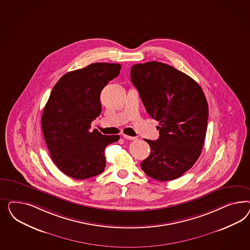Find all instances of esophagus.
Listing matches in <instances>:
<instances>
[{"mask_svg":"<svg viewBox=\"0 0 250 250\" xmlns=\"http://www.w3.org/2000/svg\"><path fill=\"white\" fill-rule=\"evenodd\" d=\"M123 137L126 140H136V137H133V136H126V135H123Z\"/></svg>","mask_w":250,"mask_h":250,"instance_id":"esophagus-1","label":"esophagus"}]
</instances>
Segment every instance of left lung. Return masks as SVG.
Here are the masks:
<instances>
[{
	"mask_svg": "<svg viewBox=\"0 0 250 250\" xmlns=\"http://www.w3.org/2000/svg\"><path fill=\"white\" fill-rule=\"evenodd\" d=\"M130 76L147 114L159 122V139H145L151 150L141 168L160 182L175 180L203 149L209 115L205 93L189 76L158 61L132 66Z\"/></svg>",
	"mask_w": 250,
	"mask_h": 250,
	"instance_id": "8db88e82",
	"label": "left lung"
}]
</instances>
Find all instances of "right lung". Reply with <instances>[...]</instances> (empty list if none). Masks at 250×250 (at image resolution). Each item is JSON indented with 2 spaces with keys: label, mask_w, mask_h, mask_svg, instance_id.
I'll list each match as a JSON object with an SVG mask.
<instances>
[{
  "label": "right lung",
  "mask_w": 250,
  "mask_h": 250,
  "mask_svg": "<svg viewBox=\"0 0 250 250\" xmlns=\"http://www.w3.org/2000/svg\"><path fill=\"white\" fill-rule=\"evenodd\" d=\"M120 69L116 63H93L66 73L54 86L41 125L51 159L64 174L84 180L104 170V149L120 136L90 129L102 112L101 91Z\"/></svg>",
  "instance_id": "right-lung-1"
}]
</instances>
